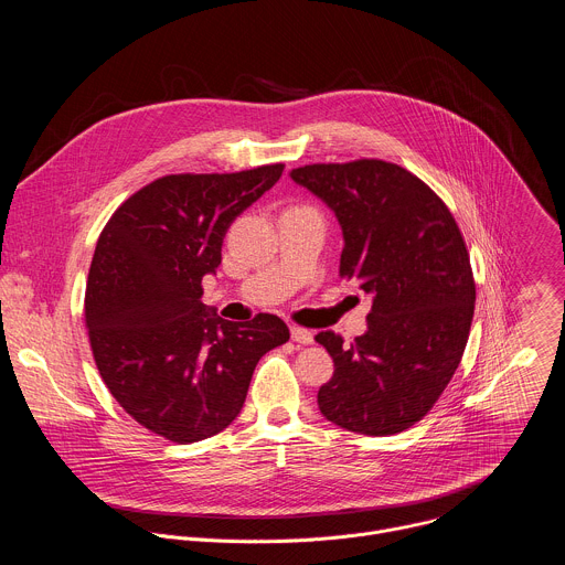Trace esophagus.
<instances>
[{
    "label": "esophagus",
    "instance_id": "obj_1",
    "mask_svg": "<svg viewBox=\"0 0 565 565\" xmlns=\"http://www.w3.org/2000/svg\"><path fill=\"white\" fill-rule=\"evenodd\" d=\"M290 338L297 342V344H312V333L308 329H301V327H290Z\"/></svg>",
    "mask_w": 565,
    "mask_h": 565
}]
</instances>
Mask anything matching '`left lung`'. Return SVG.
Returning <instances> with one entry per match:
<instances>
[{
    "instance_id": "8db88e82",
    "label": "left lung",
    "mask_w": 565,
    "mask_h": 565,
    "mask_svg": "<svg viewBox=\"0 0 565 565\" xmlns=\"http://www.w3.org/2000/svg\"><path fill=\"white\" fill-rule=\"evenodd\" d=\"M290 179L335 212L340 275L373 297L351 344L315 335L335 364L319 412L364 436L405 431L436 405L469 338L476 286L462 234L429 185L386 160L303 166Z\"/></svg>"
}]
</instances>
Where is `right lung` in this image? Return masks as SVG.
I'll return each instance as SVG.
<instances>
[{
  "label": "right lung",
  "instance_id": "add662e5",
  "mask_svg": "<svg viewBox=\"0 0 565 565\" xmlns=\"http://www.w3.org/2000/svg\"><path fill=\"white\" fill-rule=\"evenodd\" d=\"M284 166L170 174L131 194L105 225L89 268L85 319L96 366L118 405L179 445L223 431L257 362L288 342L277 315L234 324L203 301L230 223Z\"/></svg>",
  "mask_w": 565,
  "mask_h": 565
}]
</instances>
